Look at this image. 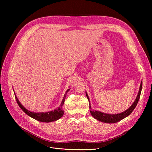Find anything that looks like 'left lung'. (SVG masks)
Masks as SVG:
<instances>
[{"mask_svg":"<svg viewBox=\"0 0 152 152\" xmlns=\"http://www.w3.org/2000/svg\"><path fill=\"white\" fill-rule=\"evenodd\" d=\"M142 89V81L141 82L140 87L139 89V92L137 93V97L136 99L134 100V103H133L131 107L127 109L125 111L121 112L120 113H116V114H110V113H105L103 112H102L100 111H97V110H93L91 109V103H90V101H89V98L88 96V94H87V92L86 91V94L87 99L89 100V109H90V113L91 114V115L93 116L95 119L98 120L99 121H101L104 123H108V124H112V123H116L118 121H120L124 118H126V117L129 116V115L132 112L133 110H134L136 108V105L138 103V101L140 98V95H141V92Z\"/></svg>","mask_w":152,"mask_h":152,"instance_id":"1","label":"left lung"}]
</instances>
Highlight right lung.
<instances>
[{
    "label": "right lung",
    "mask_w": 152,
    "mask_h": 152,
    "mask_svg": "<svg viewBox=\"0 0 152 152\" xmlns=\"http://www.w3.org/2000/svg\"><path fill=\"white\" fill-rule=\"evenodd\" d=\"M70 91V89H68L66 92V93L64 95V97L63 98V100L61 102V103L60 106L56 109H55L54 110H52V111L48 112H33L29 111V110H27L24 106H23L21 103L20 102V101L18 100L17 96L16 94H15V98L16 99V102L19 105V107L21 108V109L23 111L26 115H28V116L30 117L33 118L35 120L40 121V122H53V121H56L58 119L62 117L64 114V110L63 109V107L64 104V102H65V100L66 96V94L68 92Z\"/></svg>",
    "instance_id": "1"
}]
</instances>
